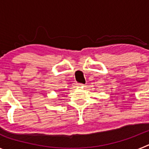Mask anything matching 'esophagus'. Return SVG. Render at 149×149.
I'll return each mask as SVG.
<instances>
[{"label":"esophagus","instance_id":"34e87169","mask_svg":"<svg viewBox=\"0 0 149 149\" xmlns=\"http://www.w3.org/2000/svg\"><path fill=\"white\" fill-rule=\"evenodd\" d=\"M77 86H84V84H77Z\"/></svg>","mask_w":149,"mask_h":149}]
</instances>
